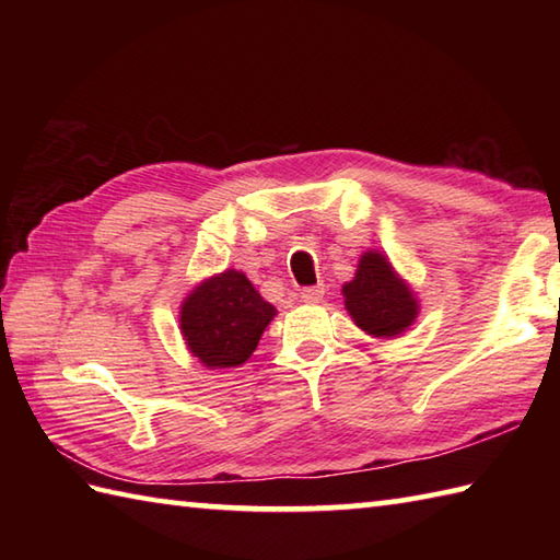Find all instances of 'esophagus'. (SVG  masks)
<instances>
[{
  "mask_svg": "<svg viewBox=\"0 0 560 560\" xmlns=\"http://www.w3.org/2000/svg\"><path fill=\"white\" fill-rule=\"evenodd\" d=\"M323 295H325L323 287H311V289H303L301 299H303V303H319L323 301Z\"/></svg>",
  "mask_w": 560,
  "mask_h": 560,
  "instance_id": "obj_1",
  "label": "esophagus"
}]
</instances>
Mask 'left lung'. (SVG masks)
I'll return each mask as SVG.
<instances>
[{
	"mask_svg": "<svg viewBox=\"0 0 560 560\" xmlns=\"http://www.w3.org/2000/svg\"><path fill=\"white\" fill-rule=\"evenodd\" d=\"M343 299L355 325L375 337H397L419 315L407 283L380 253L361 257L353 281L343 283Z\"/></svg>",
	"mask_w": 560,
	"mask_h": 560,
	"instance_id": "obj_1",
	"label": "left lung"
}]
</instances>
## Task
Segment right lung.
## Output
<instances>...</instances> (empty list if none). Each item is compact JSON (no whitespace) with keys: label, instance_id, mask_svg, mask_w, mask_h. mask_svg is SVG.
<instances>
[{"label":"right lung","instance_id":"obj_1","mask_svg":"<svg viewBox=\"0 0 560 560\" xmlns=\"http://www.w3.org/2000/svg\"><path fill=\"white\" fill-rule=\"evenodd\" d=\"M273 315V305L261 299L245 273L229 269L187 295L180 329L189 351L201 363L233 368L253 355Z\"/></svg>","mask_w":560,"mask_h":560}]
</instances>
